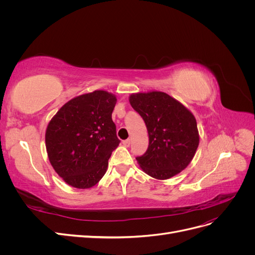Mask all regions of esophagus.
<instances>
[{
    "label": "esophagus",
    "mask_w": 255,
    "mask_h": 255,
    "mask_svg": "<svg viewBox=\"0 0 255 255\" xmlns=\"http://www.w3.org/2000/svg\"><path fill=\"white\" fill-rule=\"evenodd\" d=\"M122 143H123V145H125V146H128L130 144V139L128 138V139H127V140H123Z\"/></svg>",
    "instance_id": "obj_1"
}]
</instances>
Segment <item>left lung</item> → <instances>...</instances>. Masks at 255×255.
<instances>
[{
	"label": "left lung",
	"instance_id": "1",
	"mask_svg": "<svg viewBox=\"0 0 255 255\" xmlns=\"http://www.w3.org/2000/svg\"><path fill=\"white\" fill-rule=\"evenodd\" d=\"M128 100L149 134L148 150L136 157L140 168L157 180L179 174L190 164L199 145L195 116L166 92H137Z\"/></svg>",
	"mask_w": 255,
	"mask_h": 255
}]
</instances>
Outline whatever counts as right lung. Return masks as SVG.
<instances>
[{"label": "right lung", "mask_w": 255, "mask_h": 255, "mask_svg": "<svg viewBox=\"0 0 255 255\" xmlns=\"http://www.w3.org/2000/svg\"><path fill=\"white\" fill-rule=\"evenodd\" d=\"M115 95L95 90L68 101L49 122L45 146L54 170L72 187L90 188L102 179L119 145L112 119Z\"/></svg>", "instance_id": "right-lung-1"}]
</instances>
